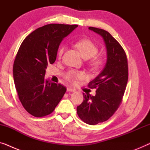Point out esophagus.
Segmentation results:
<instances>
[{"label": "esophagus", "instance_id": "34e87169", "mask_svg": "<svg viewBox=\"0 0 150 150\" xmlns=\"http://www.w3.org/2000/svg\"><path fill=\"white\" fill-rule=\"evenodd\" d=\"M67 91H69V92H75L76 89H72V88H71V87H67Z\"/></svg>", "mask_w": 150, "mask_h": 150}]
</instances>
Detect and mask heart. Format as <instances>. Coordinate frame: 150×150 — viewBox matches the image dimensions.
<instances>
[{"label": "heart", "instance_id": "heart-1", "mask_svg": "<svg viewBox=\"0 0 150 150\" xmlns=\"http://www.w3.org/2000/svg\"><path fill=\"white\" fill-rule=\"evenodd\" d=\"M76 48L81 53L83 58L88 59L93 57L90 61V65L94 69H97L101 66L102 59L99 57H94L98 52V48L96 45L92 42L91 40L87 39H83L76 43ZM64 51V47L62 46L59 50V57H61ZM83 78V74L75 70H69L65 74V79L69 82H74L78 79Z\"/></svg>", "mask_w": 150, "mask_h": 150}]
</instances>
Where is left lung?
<instances>
[{
  "label": "left lung",
  "instance_id": "obj_1",
  "mask_svg": "<svg viewBox=\"0 0 150 150\" xmlns=\"http://www.w3.org/2000/svg\"><path fill=\"white\" fill-rule=\"evenodd\" d=\"M89 29L103 38L107 59L101 72L89 83V88H96V95L83 93L85 100L77 106V114L86 124L96 125L108 120L118 108L126 90L128 67L126 52L109 33L95 27Z\"/></svg>",
  "mask_w": 150,
  "mask_h": 150
}]
</instances>
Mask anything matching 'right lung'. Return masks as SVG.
<instances>
[{
  "label": "right lung",
  "instance_id": "1",
  "mask_svg": "<svg viewBox=\"0 0 150 150\" xmlns=\"http://www.w3.org/2000/svg\"><path fill=\"white\" fill-rule=\"evenodd\" d=\"M77 26L47 24L33 31L22 43L14 61L13 80L20 101L32 115L50 114L64 96V86L44 76L48 65L56 60L61 42Z\"/></svg>",
  "mask_w": 150,
  "mask_h": 150
}]
</instances>
